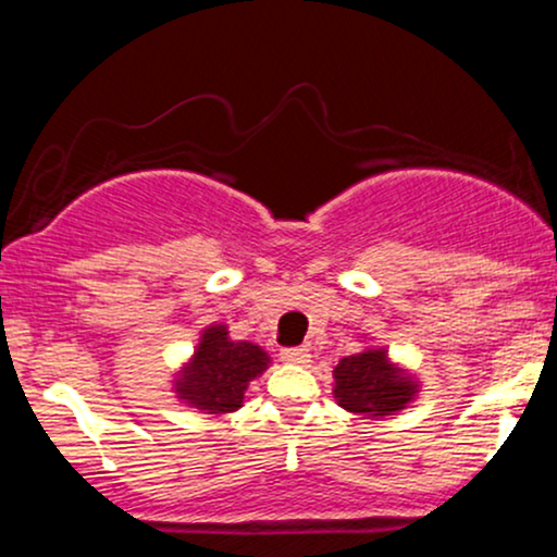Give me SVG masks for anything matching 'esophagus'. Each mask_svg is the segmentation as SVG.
Listing matches in <instances>:
<instances>
[{
    "label": "esophagus",
    "mask_w": 557,
    "mask_h": 557,
    "mask_svg": "<svg viewBox=\"0 0 557 557\" xmlns=\"http://www.w3.org/2000/svg\"><path fill=\"white\" fill-rule=\"evenodd\" d=\"M280 359L285 363H298V367H304V363L311 361V354L306 345H296V348H285L283 354H280Z\"/></svg>",
    "instance_id": "34e87169"
}]
</instances>
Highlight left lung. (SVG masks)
Instances as JSON below:
<instances>
[{
  "label": "left lung",
  "mask_w": 557,
  "mask_h": 557,
  "mask_svg": "<svg viewBox=\"0 0 557 557\" xmlns=\"http://www.w3.org/2000/svg\"><path fill=\"white\" fill-rule=\"evenodd\" d=\"M337 406L361 419H385L417 400L421 382L411 369L389 359L382 345H367L332 369Z\"/></svg>",
  "instance_id": "left-lung-1"
}]
</instances>
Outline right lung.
<instances>
[{
	"label": "right lung",
	"instance_id": "1",
	"mask_svg": "<svg viewBox=\"0 0 557 557\" xmlns=\"http://www.w3.org/2000/svg\"><path fill=\"white\" fill-rule=\"evenodd\" d=\"M270 354L257 343L233 341L227 324L214 322L201 330L194 354L172 374V393L201 413L225 417L238 411L246 389L270 369Z\"/></svg>",
	"mask_w": 557,
	"mask_h": 557
}]
</instances>
